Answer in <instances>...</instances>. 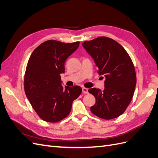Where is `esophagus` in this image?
Instances as JSON below:
<instances>
[{
	"label": "esophagus",
	"instance_id": "obj_1",
	"mask_svg": "<svg viewBox=\"0 0 158 158\" xmlns=\"http://www.w3.org/2000/svg\"><path fill=\"white\" fill-rule=\"evenodd\" d=\"M82 92L84 94H88V89L87 88H82Z\"/></svg>",
	"mask_w": 158,
	"mask_h": 158
}]
</instances>
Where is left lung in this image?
Masks as SVG:
<instances>
[{"label":"left lung","instance_id":"obj_1","mask_svg":"<svg viewBox=\"0 0 158 158\" xmlns=\"http://www.w3.org/2000/svg\"><path fill=\"white\" fill-rule=\"evenodd\" d=\"M82 46L94 59L98 74L105 77L103 91L88 90L96 99L91 111L107 120L117 118L130 104L136 88V73L131 57L120 44L107 37L86 41Z\"/></svg>","mask_w":158,"mask_h":158}]
</instances>
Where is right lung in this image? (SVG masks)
<instances>
[{"mask_svg":"<svg viewBox=\"0 0 158 158\" xmlns=\"http://www.w3.org/2000/svg\"><path fill=\"white\" fill-rule=\"evenodd\" d=\"M78 41L65 44L48 40L33 51L27 64L24 90L32 107L43 120L56 123L70 113L72 105L82 93V88L62 85L60 74L64 63L78 49Z\"/></svg>","mask_w":158,"mask_h":158,"instance_id":"right-lung-1","label":"right lung"}]
</instances>
